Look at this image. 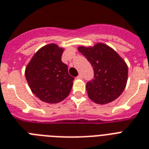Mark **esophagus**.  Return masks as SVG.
I'll return each mask as SVG.
<instances>
[{
    "label": "esophagus",
    "instance_id": "obj_1",
    "mask_svg": "<svg viewBox=\"0 0 149 149\" xmlns=\"http://www.w3.org/2000/svg\"><path fill=\"white\" fill-rule=\"evenodd\" d=\"M82 78H83V77H82L81 74H79L78 75V77H77V79H81Z\"/></svg>",
    "mask_w": 149,
    "mask_h": 149
}]
</instances>
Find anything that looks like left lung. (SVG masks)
Masks as SVG:
<instances>
[{"mask_svg":"<svg viewBox=\"0 0 149 149\" xmlns=\"http://www.w3.org/2000/svg\"><path fill=\"white\" fill-rule=\"evenodd\" d=\"M91 63L94 79L86 84L89 98L96 104H107L123 93L127 81V63L109 45L98 42L93 46L78 47Z\"/></svg>","mask_w":149,"mask_h":149,"instance_id":"left-lung-1","label":"left lung"}]
</instances>
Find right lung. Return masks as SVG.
<instances>
[{"label":"right lung","mask_w":149,"mask_h":149,"mask_svg":"<svg viewBox=\"0 0 149 149\" xmlns=\"http://www.w3.org/2000/svg\"><path fill=\"white\" fill-rule=\"evenodd\" d=\"M64 48L50 43L36 52L25 68V78L32 93L42 101L57 104L70 94L74 77L61 60Z\"/></svg>","instance_id":"right-lung-1"}]
</instances>
